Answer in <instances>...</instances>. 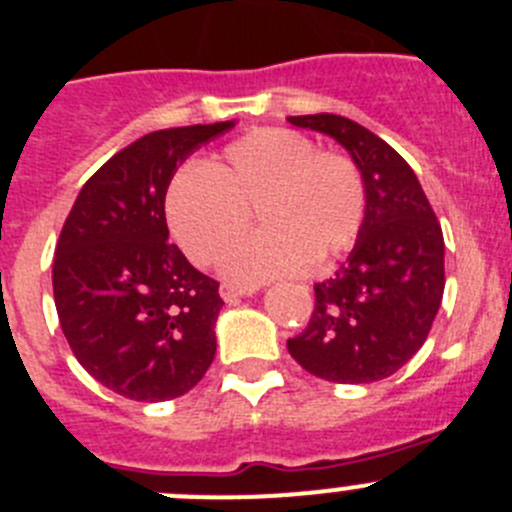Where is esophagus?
<instances>
[{"label": "esophagus", "mask_w": 512, "mask_h": 512, "mask_svg": "<svg viewBox=\"0 0 512 512\" xmlns=\"http://www.w3.org/2000/svg\"><path fill=\"white\" fill-rule=\"evenodd\" d=\"M252 293H255V288H240V285H229V283H224L222 288H219V295H222L227 303H237V300Z\"/></svg>", "instance_id": "34e87169"}]
</instances>
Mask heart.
I'll list each match as a JSON object with an SVG mask.
<instances>
[{
  "label": "heart",
  "mask_w": 512,
  "mask_h": 512,
  "mask_svg": "<svg viewBox=\"0 0 512 512\" xmlns=\"http://www.w3.org/2000/svg\"><path fill=\"white\" fill-rule=\"evenodd\" d=\"M257 214L260 234L234 247L222 275L234 283L298 275L348 252L366 219V184L348 156L315 151L288 128H257L204 169H181L166 191V222L194 265L209 267Z\"/></svg>",
  "instance_id": "obj_1"
}]
</instances>
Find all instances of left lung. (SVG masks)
<instances>
[{
	"label": "left lung",
	"instance_id": "obj_1",
	"mask_svg": "<svg viewBox=\"0 0 512 512\" xmlns=\"http://www.w3.org/2000/svg\"><path fill=\"white\" fill-rule=\"evenodd\" d=\"M288 121L341 143L366 184L356 245L331 280L315 283L308 328L288 351L318 379H386L422 348L442 303V227L412 166L369 128L333 113Z\"/></svg>",
	"mask_w": 512,
	"mask_h": 512
}]
</instances>
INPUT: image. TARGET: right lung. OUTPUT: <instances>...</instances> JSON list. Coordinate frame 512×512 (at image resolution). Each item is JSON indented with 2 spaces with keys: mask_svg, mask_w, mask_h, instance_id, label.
I'll use <instances>...</instances> for the list:
<instances>
[{
  "mask_svg": "<svg viewBox=\"0 0 512 512\" xmlns=\"http://www.w3.org/2000/svg\"><path fill=\"white\" fill-rule=\"evenodd\" d=\"M234 121L146 133L80 189L52 262L57 318L85 371L133 401L202 381L217 353L219 283L169 245L166 189Z\"/></svg>",
  "mask_w": 512,
  "mask_h": 512,
  "instance_id": "obj_1",
  "label": "right lung"
}]
</instances>
